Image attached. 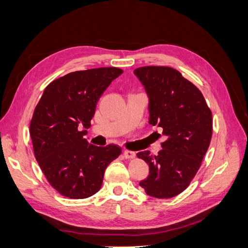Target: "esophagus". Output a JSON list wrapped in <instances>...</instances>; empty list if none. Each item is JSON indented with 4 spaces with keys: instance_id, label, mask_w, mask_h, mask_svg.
Here are the masks:
<instances>
[{
    "instance_id": "1",
    "label": "esophagus",
    "mask_w": 248,
    "mask_h": 248,
    "mask_svg": "<svg viewBox=\"0 0 248 248\" xmlns=\"http://www.w3.org/2000/svg\"><path fill=\"white\" fill-rule=\"evenodd\" d=\"M124 156L127 159H132V158H134V157H136V153L132 152V151L125 150V151H124Z\"/></svg>"
}]
</instances>
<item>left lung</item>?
Wrapping results in <instances>:
<instances>
[{"instance_id": "1", "label": "left lung", "mask_w": 248, "mask_h": 248, "mask_svg": "<svg viewBox=\"0 0 248 248\" xmlns=\"http://www.w3.org/2000/svg\"><path fill=\"white\" fill-rule=\"evenodd\" d=\"M150 97V123L163 129L166 141L157 155L137 154L150 167L140 182L147 195L171 199L190 186L213 136V116L204 96L177 69L145 66L134 70Z\"/></svg>"}]
</instances>
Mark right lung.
Listing matches in <instances>:
<instances>
[{
	"mask_svg": "<svg viewBox=\"0 0 248 248\" xmlns=\"http://www.w3.org/2000/svg\"><path fill=\"white\" fill-rule=\"evenodd\" d=\"M116 67L80 70L52 81L35 106L30 123L33 153L48 183L61 195L87 199L100 191L105 169L121 154L114 144L95 146L83 139L97 101L112 80Z\"/></svg>",
	"mask_w": 248,
	"mask_h": 248,
	"instance_id": "right-lung-1",
	"label": "right lung"
}]
</instances>
